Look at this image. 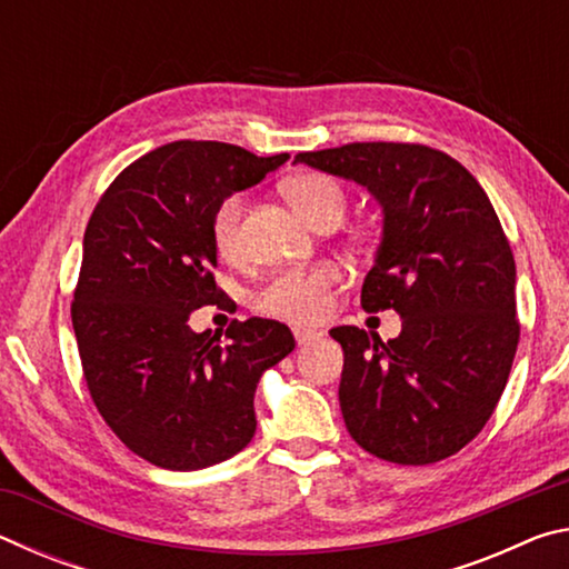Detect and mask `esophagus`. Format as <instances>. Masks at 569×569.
I'll use <instances>...</instances> for the list:
<instances>
[{
  "label": "esophagus",
  "instance_id": "esophagus-1",
  "mask_svg": "<svg viewBox=\"0 0 569 569\" xmlns=\"http://www.w3.org/2000/svg\"><path fill=\"white\" fill-rule=\"evenodd\" d=\"M293 336H296V343L298 346H308L313 341H321L323 333L321 331H313V329H301V326H296L293 329Z\"/></svg>",
  "mask_w": 569,
  "mask_h": 569
}]
</instances>
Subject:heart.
I'll return each instance as SVG.
<instances>
[{
  "label": "heart",
  "mask_w": 569,
  "mask_h": 569,
  "mask_svg": "<svg viewBox=\"0 0 569 569\" xmlns=\"http://www.w3.org/2000/svg\"><path fill=\"white\" fill-rule=\"evenodd\" d=\"M286 198L313 228L339 223L346 210V190L336 178L326 172H301L283 186ZM246 198L243 192H230L220 200L213 213V243L223 258H238L243 248L240 223H243ZM341 283V271L333 263H321L306 271L276 273L253 303L261 313L286 321H319L329 311L331 291Z\"/></svg>",
  "instance_id": "b5f03b06"
}]
</instances>
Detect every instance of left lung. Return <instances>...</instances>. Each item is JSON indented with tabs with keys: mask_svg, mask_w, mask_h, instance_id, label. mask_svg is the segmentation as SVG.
Here are the masks:
<instances>
[{
	"mask_svg": "<svg viewBox=\"0 0 569 569\" xmlns=\"http://www.w3.org/2000/svg\"><path fill=\"white\" fill-rule=\"evenodd\" d=\"M296 160L356 180L383 208L361 306L393 308L401 333L383 343L356 326L331 331L346 429L393 465L457 455L495 413L519 343L515 256L487 192L419 142H349Z\"/></svg>",
	"mask_w": 569,
	"mask_h": 569,
	"instance_id": "left-lung-1",
	"label": "left lung"
}]
</instances>
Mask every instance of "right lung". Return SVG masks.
Masks as SVG:
<instances>
[{
    "instance_id": "1",
    "label": "right lung",
    "mask_w": 569,
    "mask_h": 569,
    "mask_svg": "<svg viewBox=\"0 0 569 569\" xmlns=\"http://www.w3.org/2000/svg\"><path fill=\"white\" fill-rule=\"evenodd\" d=\"M286 160L176 140L130 162L92 210L72 298L82 377L104 423L150 465L203 469L248 447L258 379L293 351L271 319L230 321L226 339L188 326L196 308L230 303L216 283L218 203Z\"/></svg>"
}]
</instances>
